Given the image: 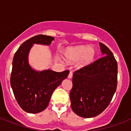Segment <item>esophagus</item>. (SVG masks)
<instances>
[{
  "label": "esophagus",
  "instance_id": "1",
  "mask_svg": "<svg viewBox=\"0 0 131 131\" xmlns=\"http://www.w3.org/2000/svg\"><path fill=\"white\" fill-rule=\"evenodd\" d=\"M73 78V73L71 71H70L69 74V75H68V78L69 79H71Z\"/></svg>",
  "mask_w": 131,
  "mask_h": 131
}]
</instances>
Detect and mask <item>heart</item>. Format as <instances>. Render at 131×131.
Returning <instances> with one entry per match:
<instances>
[{
  "label": "heart",
  "mask_w": 131,
  "mask_h": 131,
  "mask_svg": "<svg viewBox=\"0 0 131 131\" xmlns=\"http://www.w3.org/2000/svg\"><path fill=\"white\" fill-rule=\"evenodd\" d=\"M96 56V51L93 47L79 45L66 49L63 53V59L68 63H73L80 59L78 67L82 68L92 63L95 60Z\"/></svg>",
  "instance_id": "obj_1"
}]
</instances>
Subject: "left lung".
I'll return each mask as SVG.
<instances>
[{
	"instance_id": "8db88e82",
	"label": "left lung",
	"mask_w": 131,
	"mask_h": 131,
	"mask_svg": "<svg viewBox=\"0 0 131 131\" xmlns=\"http://www.w3.org/2000/svg\"><path fill=\"white\" fill-rule=\"evenodd\" d=\"M103 57L74 72L71 107L82 118H92L107 107L116 90L118 64L109 48L99 43Z\"/></svg>"
}]
</instances>
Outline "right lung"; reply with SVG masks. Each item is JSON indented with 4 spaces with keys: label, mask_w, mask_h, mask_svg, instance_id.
I'll use <instances>...</instances> for the list:
<instances>
[{
    "label": "right lung",
    "mask_w": 131,
    "mask_h": 131,
    "mask_svg": "<svg viewBox=\"0 0 131 131\" xmlns=\"http://www.w3.org/2000/svg\"><path fill=\"white\" fill-rule=\"evenodd\" d=\"M53 40L54 38L50 36H35L24 42L13 57L11 86L18 105L28 113L37 114L45 110L53 92L69 73L67 70L37 71L28 63V53L33 44L49 45Z\"/></svg>",
    "instance_id": "right-lung-1"
}]
</instances>
